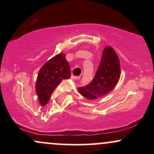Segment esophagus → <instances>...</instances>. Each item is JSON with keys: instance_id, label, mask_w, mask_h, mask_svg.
<instances>
[{"instance_id": "34e87169", "label": "esophagus", "mask_w": 154, "mask_h": 154, "mask_svg": "<svg viewBox=\"0 0 154 154\" xmlns=\"http://www.w3.org/2000/svg\"><path fill=\"white\" fill-rule=\"evenodd\" d=\"M80 78V76H77V77H76V76H72V79H79Z\"/></svg>"}]
</instances>
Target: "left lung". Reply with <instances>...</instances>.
Instances as JSON below:
<instances>
[{
	"instance_id": "8db88e82",
	"label": "left lung",
	"mask_w": 154,
	"mask_h": 154,
	"mask_svg": "<svg viewBox=\"0 0 154 154\" xmlns=\"http://www.w3.org/2000/svg\"><path fill=\"white\" fill-rule=\"evenodd\" d=\"M121 69L119 57L111 46L104 48L101 61L94 78L90 84L78 88V92L89 100H95L107 95L119 81Z\"/></svg>"
}]
</instances>
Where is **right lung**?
<instances>
[{
	"label": "right lung",
	"instance_id": "obj_1",
	"mask_svg": "<svg viewBox=\"0 0 154 154\" xmlns=\"http://www.w3.org/2000/svg\"><path fill=\"white\" fill-rule=\"evenodd\" d=\"M71 77V72L64 54H59L47 61L38 72L36 93L40 103L45 106L54 89L63 79Z\"/></svg>",
	"mask_w": 154,
	"mask_h": 154
}]
</instances>
